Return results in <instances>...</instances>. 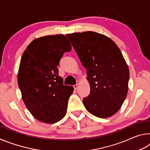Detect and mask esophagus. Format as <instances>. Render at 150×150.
<instances>
[{"instance_id": "obj_1", "label": "esophagus", "mask_w": 150, "mask_h": 150, "mask_svg": "<svg viewBox=\"0 0 150 150\" xmlns=\"http://www.w3.org/2000/svg\"><path fill=\"white\" fill-rule=\"evenodd\" d=\"M73 87H74V89H75V90H77V88H78V87H79V85L78 84H77V85H74L73 86Z\"/></svg>"}]
</instances>
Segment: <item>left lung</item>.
<instances>
[{
	"label": "left lung",
	"instance_id": "left-lung-1",
	"mask_svg": "<svg viewBox=\"0 0 150 150\" xmlns=\"http://www.w3.org/2000/svg\"><path fill=\"white\" fill-rule=\"evenodd\" d=\"M67 36L87 69L91 91L83 100L86 109L98 118L110 117L121 108L128 91L130 72L121 51L110 38L97 32Z\"/></svg>",
	"mask_w": 150,
	"mask_h": 150
}]
</instances>
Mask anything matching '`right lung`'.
I'll return each mask as SVG.
<instances>
[{"mask_svg": "<svg viewBox=\"0 0 150 150\" xmlns=\"http://www.w3.org/2000/svg\"><path fill=\"white\" fill-rule=\"evenodd\" d=\"M71 50L65 35H45L28 45L20 60L18 85L28 110L38 120L53 124L64 117L72 86L63 85L59 77V60Z\"/></svg>", "mask_w": 150, "mask_h": 150, "instance_id": "add662e5", "label": "right lung"}]
</instances>
